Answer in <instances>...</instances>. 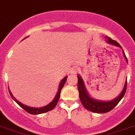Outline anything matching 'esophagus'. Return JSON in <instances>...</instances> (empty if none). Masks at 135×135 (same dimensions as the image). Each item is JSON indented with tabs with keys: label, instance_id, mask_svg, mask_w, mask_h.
<instances>
[{
	"label": "esophagus",
	"instance_id": "esophagus-1",
	"mask_svg": "<svg viewBox=\"0 0 135 135\" xmlns=\"http://www.w3.org/2000/svg\"><path fill=\"white\" fill-rule=\"evenodd\" d=\"M79 68H78L77 67H74V68H73L72 69V71H71V72H72V74H76L78 72H79Z\"/></svg>",
	"mask_w": 135,
	"mask_h": 135
}]
</instances>
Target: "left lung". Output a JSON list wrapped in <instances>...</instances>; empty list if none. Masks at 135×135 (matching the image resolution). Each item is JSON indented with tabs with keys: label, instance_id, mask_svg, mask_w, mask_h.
Listing matches in <instances>:
<instances>
[{
	"label": "left lung",
	"instance_id": "left-lung-1",
	"mask_svg": "<svg viewBox=\"0 0 135 135\" xmlns=\"http://www.w3.org/2000/svg\"><path fill=\"white\" fill-rule=\"evenodd\" d=\"M105 38L107 39L106 42L110 45H114V46L119 47L122 49L121 45L117 42V41L112 40L110 38L105 36ZM123 56L125 58V60L128 63V59H127L126 54L124 53V51L123 50ZM78 77V90L79 92V98L81 100V103L83 104L85 109L88 110L89 111H91L92 112H96V113H106L108 112H110L114 108L116 105H117L119 102L121 100V99L123 97L125 94L127 88V80L125 82V85L123 87V89L122 92L120 93V94L117 97L110 101H101V100L95 99L92 97H90L89 93L87 91L85 88V84L83 82V79L81 78L79 74H77Z\"/></svg>",
	"mask_w": 135,
	"mask_h": 135
}]
</instances>
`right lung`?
Masks as SVG:
<instances>
[{"label":"right lung","mask_w":135,"mask_h":135,"mask_svg":"<svg viewBox=\"0 0 135 135\" xmlns=\"http://www.w3.org/2000/svg\"><path fill=\"white\" fill-rule=\"evenodd\" d=\"M25 39V38H24ZM67 78L68 76H65L63 79L61 80V83L59 84V90H58V92L56 94L55 97L53 100H52V102H50L49 104H47V105L45 106H43V107H41V108H33V107H30V106H27L26 105H24L23 103H21L20 101H18L17 99H16L15 97H14V96L12 95V92L9 90V92L10 95L12 97V98L14 101L16 102V103L20 105V106L23 109L27 111V112L30 113V114H43V113H45V112H48V111H50V110H53V109L55 108V106L58 103V101L59 99L60 98V94H61V91L62 90V88H63L64 85H65V82H66V80H67ZM8 89H9V87H8Z\"/></svg>","instance_id":"add662e5"}]
</instances>
